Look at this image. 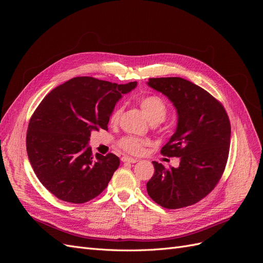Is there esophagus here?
I'll list each match as a JSON object with an SVG mask.
<instances>
[{
    "label": "esophagus",
    "instance_id": "obj_1",
    "mask_svg": "<svg viewBox=\"0 0 263 263\" xmlns=\"http://www.w3.org/2000/svg\"><path fill=\"white\" fill-rule=\"evenodd\" d=\"M121 161L122 162H124V163H136L137 161V159H134V158H130V157H127V156H124V157H122L121 158Z\"/></svg>",
    "mask_w": 263,
    "mask_h": 263
}]
</instances>
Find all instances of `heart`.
<instances>
[{
	"instance_id": "b5f03b06",
	"label": "heart",
	"mask_w": 263,
	"mask_h": 263,
	"mask_svg": "<svg viewBox=\"0 0 263 263\" xmlns=\"http://www.w3.org/2000/svg\"><path fill=\"white\" fill-rule=\"evenodd\" d=\"M139 104L144 114L148 118V120L154 124H157L163 121L165 118H166V115L168 113L167 103L165 102L164 99H162L161 97L156 95H149V96L142 97L139 101ZM121 110H122L121 107H116L113 112L110 113L108 118L110 124H116L118 122ZM145 145H146L145 141L136 139V137H133V136H123L118 141V147L123 151H126V153L132 154V155L140 154Z\"/></svg>"
}]
</instances>
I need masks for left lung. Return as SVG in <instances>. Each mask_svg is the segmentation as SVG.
I'll return each mask as SVG.
<instances>
[{"label":"left lung","instance_id":"1","mask_svg":"<svg viewBox=\"0 0 263 263\" xmlns=\"http://www.w3.org/2000/svg\"><path fill=\"white\" fill-rule=\"evenodd\" d=\"M148 85L167 96L177 108V130L161 154L180 158L177 168L153 162L148 195L163 208H185L210 194L222 178L229 155L230 121L222 103L185 79L153 78Z\"/></svg>","mask_w":263,"mask_h":263}]
</instances>
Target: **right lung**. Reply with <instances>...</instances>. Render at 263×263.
<instances>
[{"instance_id": "obj_1", "label": "right lung", "mask_w": 263, "mask_h": 263, "mask_svg": "<svg viewBox=\"0 0 263 263\" xmlns=\"http://www.w3.org/2000/svg\"><path fill=\"white\" fill-rule=\"evenodd\" d=\"M136 82L116 84L77 77L52 89L33 113L26 151L39 181L61 200L87 202L104 191L119 158L92 156L90 132L107 130L110 113Z\"/></svg>"}]
</instances>
